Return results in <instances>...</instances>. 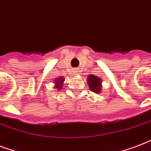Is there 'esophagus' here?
<instances>
[{
  "instance_id": "obj_1",
  "label": "esophagus",
  "mask_w": 151,
  "mask_h": 151,
  "mask_svg": "<svg viewBox=\"0 0 151 151\" xmlns=\"http://www.w3.org/2000/svg\"><path fill=\"white\" fill-rule=\"evenodd\" d=\"M75 73V74H78V71L76 70V71H75V73Z\"/></svg>"
}]
</instances>
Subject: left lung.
<instances>
[{
    "label": "left lung",
    "instance_id": "1",
    "mask_svg": "<svg viewBox=\"0 0 151 151\" xmlns=\"http://www.w3.org/2000/svg\"><path fill=\"white\" fill-rule=\"evenodd\" d=\"M88 85L89 86L91 91L95 93H100L102 90V84H101V79L93 74H90L88 76Z\"/></svg>",
    "mask_w": 151,
    "mask_h": 151
}]
</instances>
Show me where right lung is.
<instances>
[{
    "mask_svg": "<svg viewBox=\"0 0 151 151\" xmlns=\"http://www.w3.org/2000/svg\"><path fill=\"white\" fill-rule=\"evenodd\" d=\"M63 81H64V78L63 77H60L59 78H56L55 81V87L54 88H56L58 89H62V85L63 84Z\"/></svg>",
    "mask_w": 151,
    "mask_h": 151,
    "instance_id": "1",
    "label": "right lung"
}]
</instances>
